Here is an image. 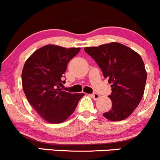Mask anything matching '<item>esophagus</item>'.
Wrapping results in <instances>:
<instances>
[{"label": "esophagus", "mask_w": 160, "mask_h": 160, "mask_svg": "<svg viewBox=\"0 0 160 160\" xmlns=\"http://www.w3.org/2000/svg\"><path fill=\"white\" fill-rule=\"evenodd\" d=\"M90 96L92 98H93L94 100L98 99V98H100V95L98 94V93H91V94H90Z\"/></svg>", "instance_id": "34e87169"}]
</instances>
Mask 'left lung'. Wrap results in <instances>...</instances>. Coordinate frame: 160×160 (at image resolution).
<instances>
[{
  "label": "left lung",
  "mask_w": 160,
  "mask_h": 160,
  "mask_svg": "<svg viewBox=\"0 0 160 160\" xmlns=\"http://www.w3.org/2000/svg\"><path fill=\"white\" fill-rule=\"evenodd\" d=\"M84 51L112 84L108 96L112 107L103 115L113 122L127 118L138 107L144 93L147 72L141 56L118 42L86 47Z\"/></svg>",
  "instance_id": "obj_1"
}]
</instances>
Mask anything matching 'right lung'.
<instances>
[{
    "mask_svg": "<svg viewBox=\"0 0 160 160\" xmlns=\"http://www.w3.org/2000/svg\"><path fill=\"white\" fill-rule=\"evenodd\" d=\"M80 50L47 45L36 50L24 66L22 82L25 96L32 108L49 123L67 120L84 95L61 88L66 82L62 77L67 64Z\"/></svg>",
    "mask_w": 160,
    "mask_h": 160,
    "instance_id": "add662e5",
    "label": "right lung"
}]
</instances>
